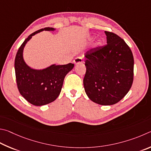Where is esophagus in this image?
<instances>
[{"label":"esophagus","instance_id":"34e87169","mask_svg":"<svg viewBox=\"0 0 151 151\" xmlns=\"http://www.w3.org/2000/svg\"><path fill=\"white\" fill-rule=\"evenodd\" d=\"M82 62H83V60H82V58H80V57L76 58L73 60V63H75V64H78V63H82Z\"/></svg>","mask_w":151,"mask_h":151}]
</instances>
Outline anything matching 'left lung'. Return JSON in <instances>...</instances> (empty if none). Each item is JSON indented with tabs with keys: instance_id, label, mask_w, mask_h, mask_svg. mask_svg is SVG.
<instances>
[{
	"instance_id": "obj_1",
	"label": "left lung",
	"mask_w": 151,
	"mask_h": 151,
	"mask_svg": "<svg viewBox=\"0 0 151 151\" xmlns=\"http://www.w3.org/2000/svg\"><path fill=\"white\" fill-rule=\"evenodd\" d=\"M107 44L85 54L83 86L92 101L102 105L117 104L133 81L134 58L130 47L117 34L105 31Z\"/></svg>"
}]
</instances>
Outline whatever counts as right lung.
<instances>
[{
    "mask_svg": "<svg viewBox=\"0 0 151 151\" xmlns=\"http://www.w3.org/2000/svg\"><path fill=\"white\" fill-rule=\"evenodd\" d=\"M43 30H54L53 28L38 30L24 41L17 53L14 69L17 87L24 98L36 106H42L54 101L62 90L65 76L74 67L73 63L52 65L44 70H37L26 65L23 59V49L32 36Z\"/></svg>",
    "mask_w": 151,
    "mask_h": 151,
    "instance_id": "right-lung-1",
    "label": "right lung"
}]
</instances>
